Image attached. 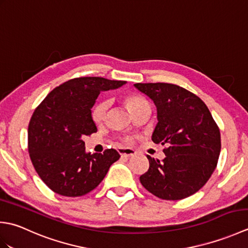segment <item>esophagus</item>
<instances>
[{"label":"esophagus","mask_w":248,"mask_h":248,"mask_svg":"<svg viewBox=\"0 0 248 248\" xmlns=\"http://www.w3.org/2000/svg\"><path fill=\"white\" fill-rule=\"evenodd\" d=\"M118 152L121 156H125V157H130V156H133L135 155L136 152L132 149H129V148H118Z\"/></svg>","instance_id":"obj_1"}]
</instances>
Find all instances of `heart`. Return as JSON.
Instances as JSON below:
<instances>
[{"label": "heart", "instance_id": "1", "mask_svg": "<svg viewBox=\"0 0 248 248\" xmlns=\"http://www.w3.org/2000/svg\"><path fill=\"white\" fill-rule=\"evenodd\" d=\"M123 101H124V104L125 105V108L129 109V112L132 115H135L141 108L144 107L145 104L148 103L143 97L136 93L125 94L123 99ZM108 107H109V103L108 101H101L93 105L92 108V119L94 124H101L102 123H104L105 118H107ZM133 141L134 140L132 138L124 139L125 144H133Z\"/></svg>", "mask_w": 248, "mask_h": 248}]
</instances>
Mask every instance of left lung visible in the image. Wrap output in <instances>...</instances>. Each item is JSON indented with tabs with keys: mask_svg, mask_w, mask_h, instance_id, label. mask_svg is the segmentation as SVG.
Here are the masks:
<instances>
[{
	"mask_svg": "<svg viewBox=\"0 0 248 248\" xmlns=\"http://www.w3.org/2000/svg\"><path fill=\"white\" fill-rule=\"evenodd\" d=\"M157 109L152 134L165 146V159L149 160L140 177L147 191L165 200H180L198 192L211 177L220 152V133L207 105L196 94L170 83H136Z\"/></svg>",
	"mask_w": 248,
	"mask_h": 248,
	"instance_id": "obj_1",
	"label": "left lung"
}]
</instances>
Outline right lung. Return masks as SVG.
Wrapping results in <instances>:
<instances>
[{
  "label": "right lung",
  "mask_w": 248,
  "mask_h": 248,
  "mask_svg": "<svg viewBox=\"0 0 248 248\" xmlns=\"http://www.w3.org/2000/svg\"><path fill=\"white\" fill-rule=\"evenodd\" d=\"M124 81L75 78L49 93L29 124L28 148L35 170L54 193L80 197L96 188L120 155L115 149L86 154L84 135L97 132L92 108L101 91Z\"/></svg>",
  "instance_id": "obj_1"
}]
</instances>
